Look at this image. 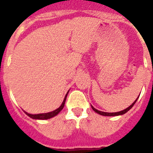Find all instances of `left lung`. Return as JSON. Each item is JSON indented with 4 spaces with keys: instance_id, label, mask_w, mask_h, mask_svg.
<instances>
[{
    "instance_id": "left-lung-1",
    "label": "left lung",
    "mask_w": 153,
    "mask_h": 153,
    "mask_svg": "<svg viewBox=\"0 0 153 153\" xmlns=\"http://www.w3.org/2000/svg\"><path fill=\"white\" fill-rule=\"evenodd\" d=\"M138 96V97H139ZM138 97H137V99H138ZM137 99L135 101H134L133 103H132L130 106H129V107H127V108H126L125 110H123V111H118V112H114V113H108V112H103V111H98V110H96L95 107H93L92 106H91V108H92V110H93L95 112H96V113H98L99 114H100V115H103V116H118V115H123V114H126L127 112V111H129V110L131 109L132 107H133V106H134V104H135V102H137Z\"/></svg>"
}]
</instances>
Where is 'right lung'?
I'll list each match as a JSON object with an SVG mask.
<instances>
[{
  "label": "right lung",
  "instance_id": "obj_1",
  "mask_svg": "<svg viewBox=\"0 0 153 153\" xmlns=\"http://www.w3.org/2000/svg\"><path fill=\"white\" fill-rule=\"evenodd\" d=\"M69 92V91H68ZM68 92L65 96V99L63 100V102H62V105L60 106L57 109L54 110V111H51V112H48V113H43V114H29L26 111H24V113L26 114L27 115L29 116L30 118H33V119H39V120H45V119H50V118H53L54 116H56L57 114L60 113V111H62L63 109V107L65 106V100H66V97L67 95H68Z\"/></svg>",
  "mask_w": 153,
  "mask_h": 153
}]
</instances>
